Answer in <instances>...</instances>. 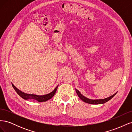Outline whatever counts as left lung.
<instances>
[{
	"mask_svg": "<svg viewBox=\"0 0 132 132\" xmlns=\"http://www.w3.org/2000/svg\"><path fill=\"white\" fill-rule=\"evenodd\" d=\"M76 92H77V94L78 95L79 97L80 98L82 101L84 102H85L87 103H90V104H93V105H98V104H103V103H105L107 102V101H109L110 100H111L112 98H113L115 95L117 94V93H116L114 94L113 95L111 96L106 98H103V99H96V100H91L89 99L88 98H87L85 96H84L82 95L81 94V93H80L79 91L77 89H75Z\"/></svg>",
	"mask_w": 132,
	"mask_h": 132,
	"instance_id": "obj_1",
	"label": "left lung"
}]
</instances>
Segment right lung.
Returning a JSON list of instances; mask_svg holds the SVG:
<instances>
[{
    "label": "right lung",
    "mask_w": 132,
    "mask_h": 132,
    "mask_svg": "<svg viewBox=\"0 0 132 132\" xmlns=\"http://www.w3.org/2000/svg\"><path fill=\"white\" fill-rule=\"evenodd\" d=\"M12 86H13V88L16 92L17 94L20 96L24 100H35L39 102H45L46 101H48V100H50L51 98H52V97L55 94V92L57 91V89L58 88V85L55 87L54 90L51 92V93L45 95H34V94H26L23 93V92L19 90L13 84H12Z\"/></svg>",
    "instance_id": "right-lung-1"
}]
</instances>
